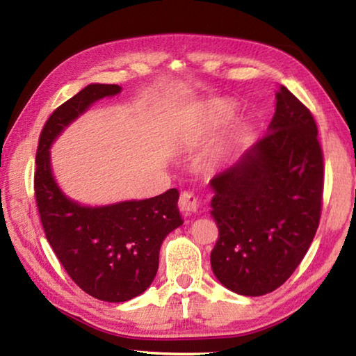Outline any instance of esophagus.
<instances>
[{
	"mask_svg": "<svg viewBox=\"0 0 356 356\" xmlns=\"http://www.w3.org/2000/svg\"><path fill=\"white\" fill-rule=\"evenodd\" d=\"M179 209H180V212L185 215L196 213L197 210H200V200H197V196L195 195V193L184 191L179 197Z\"/></svg>",
	"mask_w": 356,
	"mask_h": 356,
	"instance_id": "esophagus-1",
	"label": "esophagus"
}]
</instances>
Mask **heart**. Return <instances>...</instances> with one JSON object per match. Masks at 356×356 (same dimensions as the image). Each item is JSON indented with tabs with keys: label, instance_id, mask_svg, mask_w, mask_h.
<instances>
[{
	"label": "heart",
	"instance_id": "heart-1",
	"mask_svg": "<svg viewBox=\"0 0 356 356\" xmlns=\"http://www.w3.org/2000/svg\"><path fill=\"white\" fill-rule=\"evenodd\" d=\"M234 111V106L227 102H213V104L207 105L204 108L202 113L197 119V129L201 131H209L212 129L220 127L226 119L231 116Z\"/></svg>",
	"mask_w": 356,
	"mask_h": 356
}]
</instances>
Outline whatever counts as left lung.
I'll return each mask as SVG.
<instances>
[{
    "label": "left lung",
    "instance_id": "8db88e82",
    "mask_svg": "<svg viewBox=\"0 0 356 356\" xmlns=\"http://www.w3.org/2000/svg\"><path fill=\"white\" fill-rule=\"evenodd\" d=\"M210 186L215 276L246 297L273 292L303 261L321 221L323 154L311 111L281 86L267 135Z\"/></svg>",
    "mask_w": 356,
    "mask_h": 356
}]
</instances>
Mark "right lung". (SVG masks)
<instances>
[{
  "instance_id": "1",
  "label": "right lung",
  "mask_w": 356,
  "mask_h": 356,
  "mask_svg": "<svg viewBox=\"0 0 356 356\" xmlns=\"http://www.w3.org/2000/svg\"><path fill=\"white\" fill-rule=\"evenodd\" d=\"M119 92L118 84H89L58 106L40 131L34 172L35 202L48 243L78 287L110 303L129 301L152 284L161 243L184 222L176 188L150 200L86 207L55 182L53 141L94 102Z\"/></svg>"
}]
</instances>
